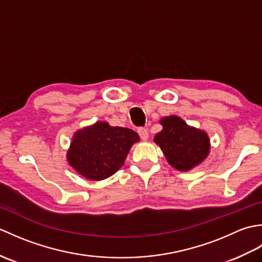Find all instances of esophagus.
Wrapping results in <instances>:
<instances>
[{"label":"esophagus","mask_w":262,"mask_h":262,"mask_svg":"<svg viewBox=\"0 0 262 262\" xmlns=\"http://www.w3.org/2000/svg\"><path fill=\"white\" fill-rule=\"evenodd\" d=\"M138 135H140V137L142 138L143 141H146L148 138V132H147L146 128H144V127L138 128Z\"/></svg>","instance_id":"34e87169"}]
</instances>
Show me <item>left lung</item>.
Here are the masks:
<instances>
[{
    "label": "left lung",
    "mask_w": 262,
    "mask_h": 262,
    "mask_svg": "<svg viewBox=\"0 0 262 262\" xmlns=\"http://www.w3.org/2000/svg\"><path fill=\"white\" fill-rule=\"evenodd\" d=\"M163 129L154 137L168 162L179 171H188L204 161L209 152L205 132L188 126L177 116L161 120Z\"/></svg>",
    "instance_id": "left-lung-1"
}]
</instances>
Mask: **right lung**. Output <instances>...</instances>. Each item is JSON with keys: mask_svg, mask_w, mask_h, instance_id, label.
<instances>
[{"mask_svg": "<svg viewBox=\"0 0 262 262\" xmlns=\"http://www.w3.org/2000/svg\"><path fill=\"white\" fill-rule=\"evenodd\" d=\"M138 138L137 133L129 128L111 127L99 121L75 133L68 153L69 162L86 179H107L124 165Z\"/></svg>", "mask_w": 262, "mask_h": 262, "instance_id": "obj_1", "label": "right lung"}]
</instances>
